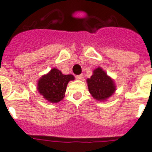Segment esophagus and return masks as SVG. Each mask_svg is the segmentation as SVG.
Listing matches in <instances>:
<instances>
[{
  "label": "esophagus",
  "instance_id": "obj_1",
  "mask_svg": "<svg viewBox=\"0 0 152 152\" xmlns=\"http://www.w3.org/2000/svg\"><path fill=\"white\" fill-rule=\"evenodd\" d=\"M76 78L78 79V80H81V79L83 78V75H77V76H76Z\"/></svg>",
  "mask_w": 152,
  "mask_h": 152
}]
</instances>
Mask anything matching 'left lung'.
Segmentation results:
<instances>
[{
    "mask_svg": "<svg viewBox=\"0 0 152 152\" xmlns=\"http://www.w3.org/2000/svg\"><path fill=\"white\" fill-rule=\"evenodd\" d=\"M87 82L89 92L99 101H105L116 90L114 80L100 67L93 71V75L87 79Z\"/></svg>",
    "mask_w": 152,
    "mask_h": 152,
    "instance_id": "left-lung-1",
    "label": "left lung"
}]
</instances>
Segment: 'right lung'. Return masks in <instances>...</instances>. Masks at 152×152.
Wrapping results in <instances>:
<instances>
[{"instance_id": "obj_1", "label": "right lung", "mask_w": 152, "mask_h": 152, "mask_svg": "<svg viewBox=\"0 0 152 152\" xmlns=\"http://www.w3.org/2000/svg\"><path fill=\"white\" fill-rule=\"evenodd\" d=\"M75 80L72 75H63L56 68L43 75L37 82L39 93L51 103H57L65 97L66 87L70 80Z\"/></svg>"}]
</instances>
